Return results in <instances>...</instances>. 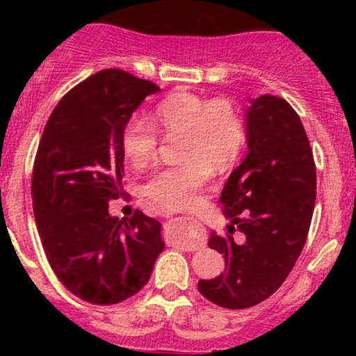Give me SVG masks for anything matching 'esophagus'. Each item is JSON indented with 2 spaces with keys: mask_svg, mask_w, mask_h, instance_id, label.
Segmentation results:
<instances>
[{
  "mask_svg": "<svg viewBox=\"0 0 356 356\" xmlns=\"http://www.w3.org/2000/svg\"><path fill=\"white\" fill-rule=\"evenodd\" d=\"M189 224H198V222L191 220V222H189ZM204 243H207V241H204L203 236H198V238H186V239H182L181 246L184 248V250H188V251H196V250H200V248H203Z\"/></svg>",
  "mask_w": 356,
  "mask_h": 356,
  "instance_id": "obj_1",
  "label": "esophagus"
}]
</instances>
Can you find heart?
Returning a JSON list of instances; mask_svg holds the SVG:
<instances>
[{"label":"heart","instance_id":"heart-1","mask_svg":"<svg viewBox=\"0 0 356 356\" xmlns=\"http://www.w3.org/2000/svg\"><path fill=\"white\" fill-rule=\"evenodd\" d=\"M177 136V165L149 172L141 193L161 210H181L196 200L210 175V165L222 168L239 155L245 143V122L229 99H207L179 92L158 103L152 122L134 117L122 131V152L134 167L156 155L160 134Z\"/></svg>","mask_w":356,"mask_h":356}]
</instances>
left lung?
Here are the masks:
<instances>
[{
    "instance_id": "left-lung-1",
    "label": "left lung",
    "mask_w": 356,
    "mask_h": 356,
    "mask_svg": "<svg viewBox=\"0 0 356 356\" xmlns=\"http://www.w3.org/2000/svg\"><path fill=\"white\" fill-rule=\"evenodd\" d=\"M248 153L220 195L227 236L210 234L225 258L224 274L200 281L207 300L241 310L267 300L293 270L315 207V161L303 124L286 99L261 95L246 111ZM243 241L232 238L234 225Z\"/></svg>"
}]
</instances>
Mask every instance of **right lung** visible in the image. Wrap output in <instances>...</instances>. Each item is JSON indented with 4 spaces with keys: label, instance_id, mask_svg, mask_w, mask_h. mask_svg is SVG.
<instances>
[{
    "label": "right lung",
    "instance_id": "add662e5",
    "mask_svg": "<svg viewBox=\"0 0 356 356\" xmlns=\"http://www.w3.org/2000/svg\"><path fill=\"white\" fill-rule=\"evenodd\" d=\"M156 84L106 68L72 88L48 118L32 172V207L46 258L65 288L115 305L149 281L163 251L161 224L136 210L118 220L122 131Z\"/></svg>",
    "mask_w": 356,
    "mask_h": 356
}]
</instances>
